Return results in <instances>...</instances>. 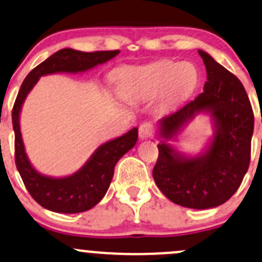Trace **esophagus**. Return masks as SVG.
<instances>
[{"instance_id":"esophagus-1","label":"esophagus","mask_w":262,"mask_h":262,"mask_svg":"<svg viewBox=\"0 0 262 262\" xmlns=\"http://www.w3.org/2000/svg\"><path fill=\"white\" fill-rule=\"evenodd\" d=\"M152 130H154V128H152L151 123H149V122H143L142 125L140 126V128H139L140 139L141 140H146V139H148V137H151Z\"/></svg>"}]
</instances>
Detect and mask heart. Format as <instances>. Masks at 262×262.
<instances>
[{
  "instance_id": "b5f03b06",
  "label": "heart",
  "mask_w": 262,
  "mask_h": 262,
  "mask_svg": "<svg viewBox=\"0 0 262 262\" xmlns=\"http://www.w3.org/2000/svg\"><path fill=\"white\" fill-rule=\"evenodd\" d=\"M199 72L190 61L160 60L117 72V90L125 101L137 104L161 95L163 106L176 104L195 89Z\"/></svg>"
}]
</instances>
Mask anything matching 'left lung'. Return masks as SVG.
Masks as SVG:
<instances>
[{
  "mask_svg": "<svg viewBox=\"0 0 262 262\" xmlns=\"http://www.w3.org/2000/svg\"><path fill=\"white\" fill-rule=\"evenodd\" d=\"M207 69L203 93L158 121L154 179L169 201L192 209L224 204L242 184L250 163L254 113L242 81L199 49ZM199 113L211 116L213 137L202 152H179L169 140Z\"/></svg>",
  "mask_w": 262,
  "mask_h": 262,
  "instance_id": "1",
  "label": "left lung"
}]
</instances>
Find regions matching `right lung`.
Listing matches in <instances>:
<instances>
[{
	"mask_svg": "<svg viewBox=\"0 0 262 262\" xmlns=\"http://www.w3.org/2000/svg\"><path fill=\"white\" fill-rule=\"evenodd\" d=\"M120 51L85 53L72 48L55 52L37 66L23 80L12 110L16 166L23 183L38 204L55 213L74 214L95 207L106 194L117 161L136 145L139 130L134 127L122 136L100 145L76 172L66 177H51L34 168L20 134L19 116L23 102L40 76L55 73H84L106 63Z\"/></svg>",
	"mask_w": 262,
	"mask_h": 262,
	"instance_id": "add662e5",
	"label": "right lung"
}]
</instances>
